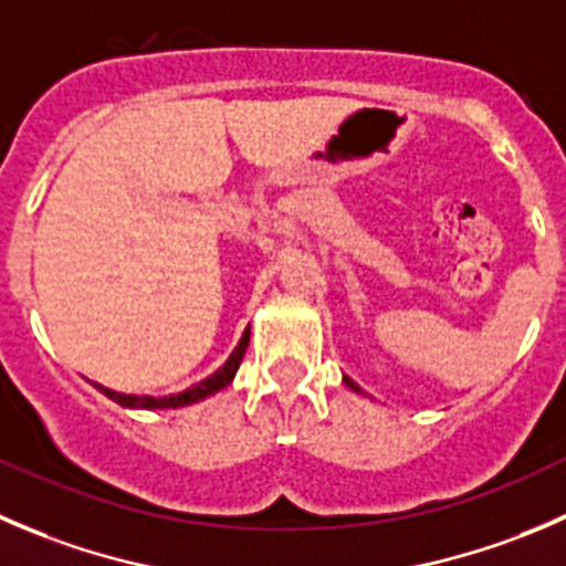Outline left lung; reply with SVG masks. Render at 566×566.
Instances as JSON below:
<instances>
[{
    "label": "left lung",
    "mask_w": 566,
    "mask_h": 566,
    "mask_svg": "<svg viewBox=\"0 0 566 566\" xmlns=\"http://www.w3.org/2000/svg\"><path fill=\"white\" fill-rule=\"evenodd\" d=\"M344 385H346V388H352V390H355V394H363V390H360V388H357V385H355V382H352V379H349V377H344Z\"/></svg>",
    "instance_id": "left-lung-1"
}]
</instances>
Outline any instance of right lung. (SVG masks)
<instances>
[{
	"instance_id": "obj_1",
	"label": "right lung",
	"mask_w": 566,
	"mask_h": 566,
	"mask_svg": "<svg viewBox=\"0 0 566 566\" xmlns=\"http://www.w3.org/2000/svg\"><path fill=\"white\" fill-rule=\"evenodd\" d=\"M248 344H250V327L244 329L242 340L237 344V349L231 352V357H228L226 363H222L220 368H217L211 377H206L203 382L192 385V388L181 390V394H170V396H134V394H117V390H109L104 388V385L93 382L95 390H101V394L106 396V399L117 401L120 407H128V410H170V407H187V405H195V401H203L209 399V396H214L217 390H222L226 385L233 382V377H237L239 371V363H242L244 352H248Z\"/></svg>"
}]
</instances>
